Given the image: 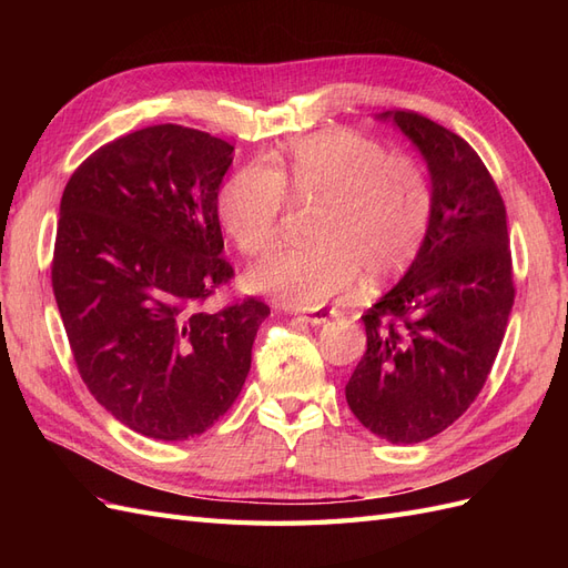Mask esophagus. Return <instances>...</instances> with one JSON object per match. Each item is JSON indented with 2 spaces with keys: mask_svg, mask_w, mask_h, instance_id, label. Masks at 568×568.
I'll use <instances>...</instances> for the list:
<instances>
[{
  "mask_svg": "<svg viewBox=\"0 0 568 568\" xmlns=\"http://www.w3.org/2000/svg\"><path fill=\"white\" fill-rule=\"evenodd\" d=\"M332 317H336V311H317V313H311V315H303L301 320L307 322V324H313V326H320L324 322H329Z\"/></svg>",
  "mask_w": 568,
  "mask_h": 568,
  "instance_id": "1",
  "label": "esophagus"
}]
</instances>
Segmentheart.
I'll list each match as a JSON object with an SVG mask.
<instances>
[{
  "label": "heart",
  "mask_w": 568,
  "mask_h": 568,
  "mask_svg": "<svg viewBox=\"0 0 568 568\" xmlns=\"http://www.w3.org/2000/svg\"><path fill=\"white\" fill-rule=\"evenodd\" d=\"M286 186L301 201L322 203L317 246L284 248L257 263L255 291L298 311L348 296L363 272L372 282L400 274L422 248L434 213L426 170L367 136L329 128L286 144L277 165L255 161L225 184L217 215L232 242L248 255L280 236Z\"/></svg>",
  "instance_id": "b5f03b06"
}]
</instances>
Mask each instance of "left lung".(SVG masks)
I'll return each mask as SVG.
<instances>
[{
	"instance_id": "left-lung-1",
	"label": "left lung",
	"mask_w": 568,
	"mask_h": 568,
	"mask_svg": "<svg viewBox=\"0 0 568 568\" xmlns=\"http://www.w3.org/2000/svg\"><path fill=\"white\" fill-rule=\"evenodd\" d=\"M415 144L434 213L415 261L363 315L367 353L346 400L374 436L422 443L459 419L484 388L514 305L507 211L478 153L419 113L386 111Z\"/></svg>"
}]
</instances>
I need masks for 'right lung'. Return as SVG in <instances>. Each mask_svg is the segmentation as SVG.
Instances as JSON below:
<instances>
[{"label":"right lung","mask_w":568,"mask_h":568,"mask_svg":"<svg viewBox=\"0 0 568 568\" xmlns=\"http://www.w3.org/2000/svg\"><path fill=\"white\" fill-rule=\"evenodd\" d=\"M234 146L153 125L97 149L68 180L51 286L82 382L132 432L186 440L236 400L270 307L201 303L234 270L217 192Z\"/></svg>","instance_id":"right-lung-1"}]
</instances>
